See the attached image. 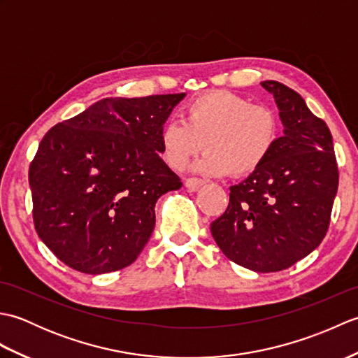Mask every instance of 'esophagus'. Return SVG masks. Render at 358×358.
Returning a JSON list of instances; mask_svg holds the SVG:
<instances>
[{"label": "esophagus", "mask_w": 358, "mask_h": 358, "mask_svg": "<svg viewBox=\"0 0 358 358\" xmlns=\"http://www.w3.org/2000/svg\"><path fill=\"white\" fill-rule=\"evenodd\" d=\"M204 185V181L200 178H187L185 181V186L189 189V191H196V189H200Z\"/></svg>", "instance_id": "1"}]
</instances>
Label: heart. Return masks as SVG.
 <instances>
[{"instance_id":"heart-1","label":"heart","mask_w":358,"mask_h":358,"mask_svg":"<svg viewBox=\"0 0 358 358\" xmlns=\"http://www.w3.org/2000/svg\"><path fill=\"white\" fill-rule=\"evenodd\" d=\"M278 135L280 121L271 108L215 90L189 103L183 121H167L159 131V152L167 166L181 171L204 146L208 152L195 164L196 171L245 177L269 158Z\"/></svg>"}]
</instances>
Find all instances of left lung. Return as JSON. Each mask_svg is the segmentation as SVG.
<instances>
[{
	"instance_id": "left-lung-1",
	"label": "left lung",
	"mask_w": 358,
	"mask_h": 358,
	"mask_svg": "<svg viewBox=\"0 0 358 358\" xmlns=\"http://www.w3.org/2000/svg\"><path fill=\"white\" fill-rule=\"evenodd\" d=\"M283 124L269 158L231 186L229 206L210 224L223 254L254 272H277L320 245L328 231L338 169L332 135L300 94L262 81Z\"/></svg>"
}]
</instances>
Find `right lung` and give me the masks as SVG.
<instances>
[{"label":"right lung","mask_w":358,"mask_h":358,"mask_svg":"<svg viewBox=\"0 0 358 358\" xmlns=\"http://www.w3.org/2000/svg\"><path fill=\"white\" fill-rule=\"evenodd\" d=\"M186 94L103 98L44 135L29 167L36 234L85 273L132 264L155 203L183 186L159 157V131Z\"/></svg>","instance_id":"add662e5"}]
</instances>
